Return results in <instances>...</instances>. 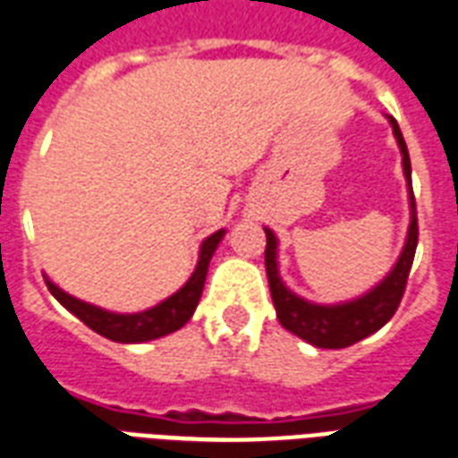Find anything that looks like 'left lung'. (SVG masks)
<instances>
[{"label":"left lung","mask_w":458,"mask_h":458,"mask_svg":"<svg viewBox=\"0 0 458 458\" xmlns=\"http://www.w3.org/2000/svg\"><path fill=\"white\" fill-rule=\"evenodd\" d=\"M394 129V136L399 141L401 156H403V174L408 180V194H411V225H408V237L403 244L396 267L392 274L384 278L382 284L365 293L362 298L351 300V302H341V305H314L307 300L298 298L291 293L278 276V261H276V235L268 228L267 230V276L268 288H271V300L276 305V317L284 329L300 336L307 344L317 345V348H348V345L358 344L377 329H382L384 324L389 322L394 312L399 310V302L406 291L408 274L413 267L415 247H418V211H415V197L413 184H411V158H408L406 141L401 134L399 124L394 117H389Z\"/></svg>","instance_id":"obj_1"}]
</instances>
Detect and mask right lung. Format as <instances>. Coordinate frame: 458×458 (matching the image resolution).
<instances>
[{
	"mask_svg": "<svg viewBox=\"0 0 458 458\" xmlns=\"http://www.w3.org/2000/svg\"><path fill=\"white\" fill-rule=\"evenodd\" d=\"M225 235V230H218L214 235H208L201 242V252H199V261L194 274L190 276V281L180 288V291L163 300L160 305L146 310V312L136 314H117L100 310L96 305H89L83 300L72 298L69 293L59 291L57 285L47 278V288L69 312L79 317L89 329H93L100 336L117 341V344H141V341H153V338L167 336L173 331L182 329L184 324L190 322L191 314L197 310L201 291H204L206 271H208V261L214 257L216 247Z\"/></svg>",
	"mask_w": 458,
	"mask_h": 458,
	"instance_id": "1",
	"label": "right lung"
}]
</instances>
